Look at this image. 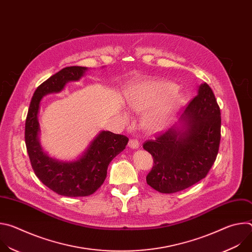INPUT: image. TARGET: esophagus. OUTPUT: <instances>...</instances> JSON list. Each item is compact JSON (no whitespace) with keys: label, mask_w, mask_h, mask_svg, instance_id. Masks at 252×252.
Segmentation results:
<instances>
[{"label":"esophagus","mask_w":252,"mask_h":252,"mask_svg":"<svg viewBox=\"0 0 252 252\" xmlns=\"http://www.w3.org/2000/svg\"><path fill=\"white\" fill-rule=\"evenodd\" d=\"M128 147L132 150H136L139 148V142L137 139H129L128 141Z\"/></svg>","instance_id":"esophagus-1"}]
</instances>
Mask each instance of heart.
<instances>
[{
    "label": "heart",
    "mask_w": 252,
    "mask_h": 252,
    "mask_svg": "<svg viewBox=\"0 0 252 252\" xmlns=\"http://www.w3.org/2000/svg\"><path fill=\"white\" fill-rule=\"evenodd\" d=\"M185 94L174 84L146 81L132 85L126 94V104L136 114H143L141 125L146 130L157 132L166 127L182 109ZM124 118L127 119L125 113Z\"/></svg>",
    "instance_id": "obj_1"
}]
</instances>
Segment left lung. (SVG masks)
<instances>
[{
    "label": "left lung",
    "mask_w": 252,
    "mask_h": 252,
    "mask_svg": "<svg viewBox=\"0 0 252 252\" xmlns=\"http://www.w3.org/2000/svg\"><path fill=\"white\" fill-rule=\"evenodd\" d=\"M220 126V106L203 83L178 122L143 145L155 162L148 185L161 193H173L201 181L217 158Z\"/></svg>",
    "instance_id": "8db88e82"
}]
</instances>
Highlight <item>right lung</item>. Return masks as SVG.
<instances>
[{"mask_svg":"<svg viewBox=\"0 0 252 252\" xmlns=\"http://www.w3.org/2000/svg\"><path fill=\"white\" fill-rule=\"evenodd\" d=\"M88 69L86 66H66L39 86L32 97L26 120L25 141L35 175L56 193L69 197L93 194L103 184L110 162L128 142L125 135L101 130L74 160L51 158L42 148L39 113L43 97L61 93L69 82H79Z\"/></svg>","mask_w":252,"mask_h":252,"instance_id":"1","label":"right lung"}]
</instances>
